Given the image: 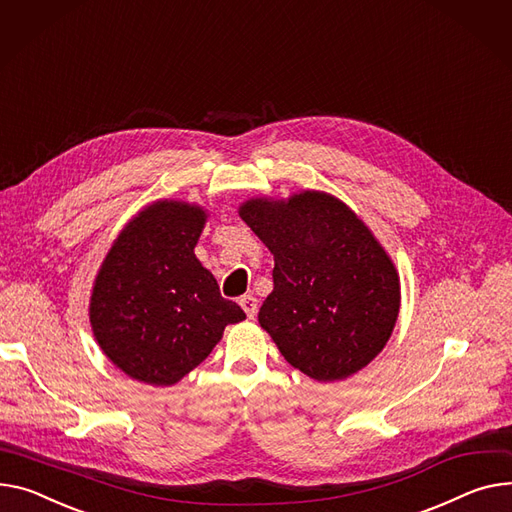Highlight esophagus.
<instances>
[{
    "mask_svg": "<svg viewBox=\"0 0 512 512\" xmlns=\"http://www.w3.org/2000/svg\"><path fill=\"white\" fill-rule=\"evenodd\" d=\"M238 304L243 306V311L247 313L249 319H255V315H257V298H255L253 294L241 296V300H238Z\"/></svg>",
    "mask_w": 512,
    "mask_h": 512,
    "instance_id": "34e87169",
    "label": "esophagus"
}]
</instances>
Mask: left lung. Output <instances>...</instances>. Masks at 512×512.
I'll list each match as a JSON object with an SVG mask.
<instances>
[{
  "mask_svg": "<svg viewBox=\"0 0 512 512\" xmlns=\"http://www.w3.org/2000/svg\"><path fill=\"white\" fill-rule=\"evenodd\" d=\"M274 255L259 325L306 377L342 381L387 346L401 306L397 267L360 216L331 193L251 197L238 206Z\"/></svg>",
  "mask_w": 512,
  "mask_h": 512,
  "instance_id": "8db88e82",
  "label": "left lung"
}]
</instances>
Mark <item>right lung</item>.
<instances>
[{"mask_svg": "<svg viewBox=\"0 0 512 512\" xmlns=\"http://www.w3.org/2000/svg\"><path fill=\"white\" fill-rule=\"evenodd\" d=\"M206 222L199 203L156 199L123 226L98 267L90 327L102 354L133 381L177 385L226 325L247 317L193 253Z\"/></svg>", "mask_w": 512, "mask_h": 512, "instance_id": "obj_1", "label": "right lung"}]
</instances>
